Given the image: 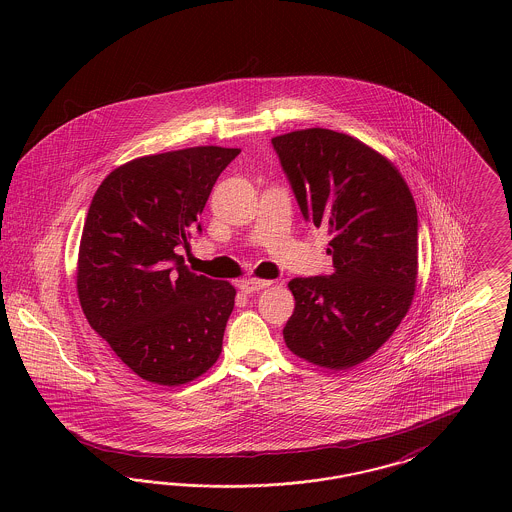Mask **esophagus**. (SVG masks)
<instances>
[{
    "mask_svg": "<svg viewBox=\"0 0 512 512\" xmlns=\"http://www.w3.org/2000/svg\"><path fill=\"white\" fill-rule=\"evenodd\" d=\"M272 282L270 280H259V278H245L238 286L244 293H255L259 290H265Z\"/></svg>",
    "mask_w": 512,
    "mask_h": 512,
    "instance_id": "1",
    "label": "esophagus"
}]
</instances>
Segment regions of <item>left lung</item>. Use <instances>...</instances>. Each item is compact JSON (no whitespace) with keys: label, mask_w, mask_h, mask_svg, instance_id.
I'll use <instances>...</instances> for the list:
<instances>
[{"label":"left lung","mask_w":512,"mask_h":512,"mask_svg":"<svg viewBox=\"0 0 512 512\" xmlns=\"http://www.w3.org/2000/svg\"><path fill=\"white\" fill-rule=\"evenodd\" d=\"M305 220L332 236L330 276L293 278L284 341L295 357L347 370L372 357L413 305L418 217L390 159L328 128L272 138Z\"/></svg>","instance_id":"8db88e82"}]
</instances>
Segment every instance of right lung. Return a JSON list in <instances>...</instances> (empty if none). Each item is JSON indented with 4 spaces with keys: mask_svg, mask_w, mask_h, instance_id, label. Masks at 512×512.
I'll return each mask as SVG.
<instances>
[{
    "mask_svg": "<svg viewBox=\"0 0 512 512\" xmlns=\"http://www.w3.org/2000/svg\"><path fill=\"white\" fill-rule=\"evenodd\" d=\"M238 153L195 146L144 155L109 172L92 199L76 261L78 301L122 363L151 384H188L219 359L236 290L188 270L176 247L190 244Z\"/></svg>",
    "mask_w": 512,
    "mask_h": 512,
    "instance_id": "add662e5",
    "label": "right lung"
}]
</instances>
